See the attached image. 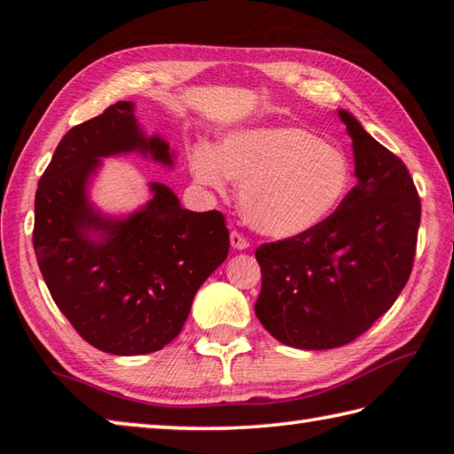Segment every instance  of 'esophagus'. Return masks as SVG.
Here are the masks:
<instances>
[{"label": "esophagus", "mask_w": 454, "mask_h": 454, "mask_svg": "<svg viewBox=\"0 0 454 454\" xmlns=\"http://www.w3.org/2000/svg\"><path fill=\"white\" fill-rule=\"evenodd\" d=\"M230 244H232V248H236V250H246L250 246L248 238H244L240 232H236V230L230 232Z\"/></svg>", "instance_id": "34e87169"}]
</instances>
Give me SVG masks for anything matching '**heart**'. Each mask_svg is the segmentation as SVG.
Instances as JSON below:
<instances>
[{"mask_svg":"<svg viewBox=\"0 0 454 454\" xmlns=\"http://www.w3.org/2000/svg\"><path fill=\"white\" fill-rule=\"evenodd\" d=\"M190 168L200 182H240V210L256 232L286 240L312 232L347 198L352 170L340 148L309 128L270 124L246 128L222 140L218 150L198 144Z\"/></svg>","mask_w":454,"mask_h":454,"instance_id":"obj_1","label":"heart"}]
</instances>
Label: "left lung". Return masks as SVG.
Returning a JSON list of instances; mask_svg holds the SVG:
<instances>
[{"label":"left lung","instance_id":"8db88e82","mask_svg":"<svg viewBox=\"0 0 454 454\" xmlns=\"http://www.w3.org/2000/svg\"><path fill=\"white\" fill-rule=\"evenodd\" d=\"M358 184L312 232L256 248V317L276 340L304 350L348 344L380 318L409 280L420 198L404 162L338 110Z\"/></svg>","mask_w":454,"mask_h":454}]
</instances>
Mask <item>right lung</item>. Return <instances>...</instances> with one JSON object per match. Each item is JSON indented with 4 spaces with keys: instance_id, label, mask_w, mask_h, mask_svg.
Masks as SVG:
<instances>
[{
    "instance_id": "1",
    "label": "right lung",
    "mask_w": 454,
    "mask_h": 454,
    "mask_svg": "<svg viewBox=\"0 0 454 454\" xmlns=\"http://www.w3.org/2000/svg\"><path fill=\"white\" fill-rule=\"evenodd\" d=\"M134 150L172 166L170 145L118 102L61 137L35 192L34 250L53 302L83 340L118 356L172 342L230 248L222 212L182 208L164 184L128 218L94 210L86 188L99 158Z\"/></svg>"
}]
</instances>
